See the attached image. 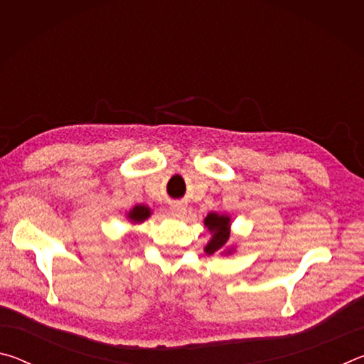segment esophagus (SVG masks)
<instances>
[{"mask_svg":"<svg viewBox=\"0 0 364 364\" xmlns=\"http://www.w3.org/2000/svg\"><path fill=\"white\" fill-rule=\"evenodd\" d=\"M186 205H183V204H175V205H171V215H173L175 218H183L184 215H186Z\"/></svg>","mask_w":364,"mask_h":364,"instance_id":"esophagus-1","label":"esophagus"}]
</instances>
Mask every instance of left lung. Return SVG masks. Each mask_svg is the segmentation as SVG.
Listing matches in <instances>:
<instances>
[{
    "label": "left lung",
    "mask_w": 364,
    "mask_h": 364,
    "mask_svg": "<svg viewBox=\"0 0 364 364\" xmlns=\"http://www.w3.org/2000/svg\"><path fill=\"white\" fill-rule=\"evenodd\" d=\"M204 225L210 232V241L204 247L207 255L220 254V255H231L234 252L232 245H230V234H231V217L225 213L210 212L204 218Z\"/></svg>",
    "instance_id": "8db88e82"
}]
</instances>
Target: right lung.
<instances>
[{
  "label": "right lung",
  "mask_w": 364,
  "mask_h": 364,
  "mask_svg": "<svg viewBox=\"0 0 364 364\" xmlns=\"http://www.w3.org/2000/svg\"><path fill=\"white\" fill-rule=\"evenodd\" d=\"M152 215L151 207H147L144 204H138L134 205L130 212H127V218L132 221L133 225H139V223H144V221L149 218Z\"/></svg>",
  "instance_id": "right-lung-1"
}]
</instances>
